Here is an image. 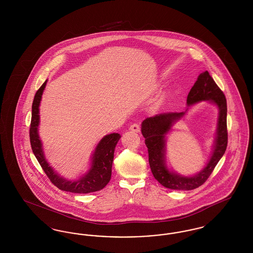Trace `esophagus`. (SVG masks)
Listing matches in <instances>:
<instances>
[{
    "mask_svg": "<svg viewBox=\"0 0 253 253\" xmlns=\"http://www.w3.org/2000/svg\"><path fill=\"white\" fill-rule=\"evenodd\" d=\"M129 129H130V131H132V132H140V126H139V124H137V123H133V124H132Z\"/></svg>",
    "mask_w": 253,
    "mask_h": 253,
    "instance_id": "1",
    "label": "esophagus"
}]
</instances>
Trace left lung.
<instances>
[{
	"label": "left lung",
	"instance_id": "8db88e82",
	"mask_svg": "<svg viewBox=\"0 0 253 253\" xmlns=\"http://www.w3.org/2000/svg\"><path fill=\"white\" fill-rule=\"evenodd\" d=\"M204 100H211L219 109L216 137L209 162L203 169L193 176H183L179 173L170 171L167 168L165 161L166 134L170 131L172 125L183 118L186 112L159 114L155 117L147 118L141 124V132L145 137V144L149 153L150 168L155 178L165 188L191 191L200 187L211 174L217 163L226 152L228 145L227 100L224 93L208 71L198 76L187 97V105L189 107Z\"/></svg>",
	"mask_w": 253,
	"mask_h": 253
}]
</instances>
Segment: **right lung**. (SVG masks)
I'll use <instances>...</instances> for the list:
<instances>
[{
    "label": "right lung",
    "mask_w": 253,
    "mask_h": 253,
    "mask_svg": "<svg viewBox=\"0 0 253 253\" xmlns=\"http://www.w3.org/2000/svg\"><path fill=\"white\" fill-rule=\"evenodd\" d=\"M46 84L47 81H45L37 91L32 103V117L29 136L32 151L37 160L50 181L61 191L74 193H89L102 190L111 179L115 148L121 137V134L118 132L110 133L105 135L98 142L92 156L91 168L84 176L77 180H67L60 176V174H58L51 166H49L48 162L44 157L42 144L38 132V127L40 124L39 107Z\"/></svg>",
    "instance_id": "obj_1"
}]
</instances>
